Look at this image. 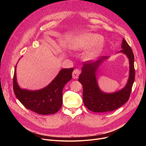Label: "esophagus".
<instances>
[{"label":"esophagus","mask_w":146,"mask_h":146,"mask_svg":"<svg viewBox=\"0 0 146 146\" xmlns=\"http://www.w3.org/2000/svg\"><path fill=\"white\" fill-rule=\"evenodd\" d=\"M80 70L76 69H74L73 73H72V76H73V78H74V79H77L78 77V76L80 75Z\"/></svg>","instance_id":"obj_1"}]
</instances>
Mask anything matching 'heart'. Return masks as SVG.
Returning a JSON list of instances; mask_svg holds the SVG:
<instances>
[{
  "label": "heart",
  "instance_id": "b5f03b06",
  "mask_svg": "<svg viewBox=\"0 0 146 146\" xmlns=\"http://www.w3.org/2000/svg\"><path fill=\"white\" fill-rule=\"evenodd\" d=\"M105 44L104 39L100 35L92 33H84L76 36L71 41L70 48L74 51L88 49L84 54V59L92 60L98 57L102 52Z\"/></svg>",
  "mask_w": 146,
  "mask_h": 146
}]
</instances>
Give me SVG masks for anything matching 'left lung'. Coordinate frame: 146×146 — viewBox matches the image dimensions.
<instances>
[{"label": "left lung", "instance_id": "1", "mask_svg": "<svg viewBox=\"0 0 146 146\" xmlns=\"http://www.w3.org/2000/svg\"><path fill=\"white\" fill-rule=\"evenodd\" d=\"M119 51L125 54L129 62V76L126 86L113 93L102 92L98 84L96 72L98 67L108 56H102L95 62H86L83 65L78 81L82 85V98L84 105L93 112L111 111L122 106L129 99L135 80L134 55L131 47L124 38Z\"/></svg>", "mask_w": 146, "mask_h": 146}]
</instances>
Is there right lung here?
Wrapping results in <instances>:
<instances>
[{
    "mask_svg": "<svg viewBox=\"0 0 146 146\" xmlns=\"http://www.w3.org/2000/svg\"><path fill=\"white\" fill-rule=\"evenodd\" d=\"M73 71V68L62 69L47 87L37 91H31L19 87L15 66L13 77L14 94L27 109L41 115L54 114L62 107V91L65 85L72 79Z\"/></svg>",
    "mask_w": 146,
    "mask_h": 146,
    "instance_id": "1",
    "label": "right lung"
}]
</instances>
